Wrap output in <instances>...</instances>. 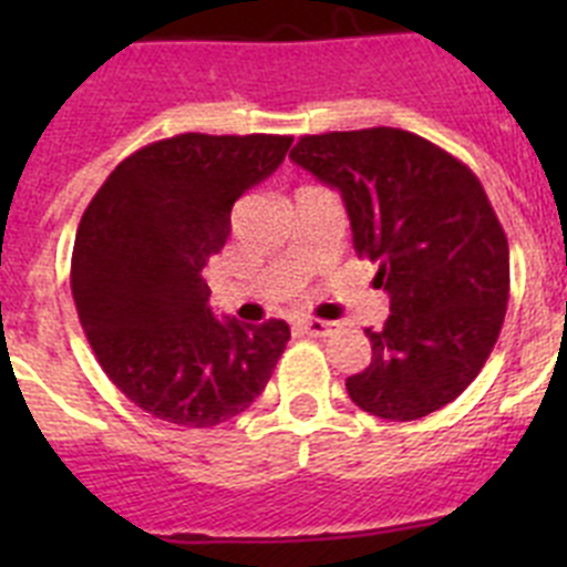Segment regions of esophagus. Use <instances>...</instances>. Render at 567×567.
Returning a JSON list of instances; mask_svg holds the SVG:
<instances>
[{
	"instance_id": "obj_1",
	"label": "esophagus",
	"mask_w": 567,
	"mask_h": 567,
	"mask_svg": "<svg viewBox=\"0 0 567 567\" xmlns=\"http://www.w3.org/2000/svg\"><path fill=\"white\" fill-rule=\"evenodd\" d=\"M300 332L309 334V338H329L334 329V323H329V320H300Z\"/></svg>"
}]
</instances>
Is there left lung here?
Listing matches in <instances>:
<instances>
[{"mask_svg": "<svg viewBox=\"0 0 567 567\" xmlns=\"http://www.w3.org/2000/svg\"><path fill=\"white\" fill-rule=\"evenodd\" d=\"M298 167L338 189L360 258L378 264L389 320L372 363L346 380L363 412L420 420L465 392L508 307V238L463 162L409 130L303 135Z\"/></svg>", "mask_w": 567, "mask_h": 567, "instance_id": "8db88e82", "label": "left lung"}]
</instances>
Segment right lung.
Listing matches in <instances>:
<instances>
[{"label": "right lung", "instance_id": "add662e5", "mask_svg": "<svg viewBox=\"0 0 567 567\" xmlns=\"http://www.w3.org/2000/svg\"><path fill=\"white\" fill-rule=\"evenodd\" d=\"M289 135L182 133L124 158L87 204L70 289L115 389L158 420L209 429L249 409L287 349L284 320L215 318L204 267L233 204L287 158Z\"/></svg>", "mask_w": 567, "mask_h": 567}]
</instances>
